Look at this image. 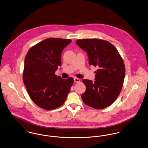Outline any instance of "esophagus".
Masks as SVG:
<instances>
[{"instance_id":"obj_1","label":"esophagus","mask_w":148,"mask_h":148,"mask_svg":"<svg viewBox=\"0 0 148 148\" xmlns=\"http://www.w3.org/2000/svg\"><path fill=\"white\" fill-rule=\"evenodd\" d=\"M74 82H79L80 79L79 78H74Z\"/></svg>"}]
</instances>
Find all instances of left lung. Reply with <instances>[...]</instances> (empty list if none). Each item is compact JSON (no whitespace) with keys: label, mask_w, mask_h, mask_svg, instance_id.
Segmentation results:
<instances>
[{"label":"left lung","mask_w":148,"mask_h":148,"mask_svg":"<svg viewBox=\"0 0 148 148\" xmlns=\"http://www.w3.org/2000/svg\"><path fill=\"white\" fill-rule=\"evenodd\" d=\"M87 53L89 65L96 66L95 80H83L86 91L82 99L87 105L102 109L116 99L122 88L125 66L122 58L112 44L98 39H84L76 41Z\"/></svg>","instance_id":"8db88e82"}]
</instances>
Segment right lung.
Wrapping results in <instances>:
<instances>
[{
    "label": "right lung",
    "instance_id": "obj_1",
    "mask_svg": "<svg viewBox=\"0 0 148 148\" xmlns=\"http://www.w3.org/2000/svg\"><path fill=\"white\" fill-rule=\"evenodd\" d=\"M70 39L50 38L32 47L25 58L23 81L33 101L45 110L61 106L66 100L74 79L55 74L61 65V53Z\"/></svg>",
    "mask_w": 148,
    "mask_h": 148
}]
</instances>
